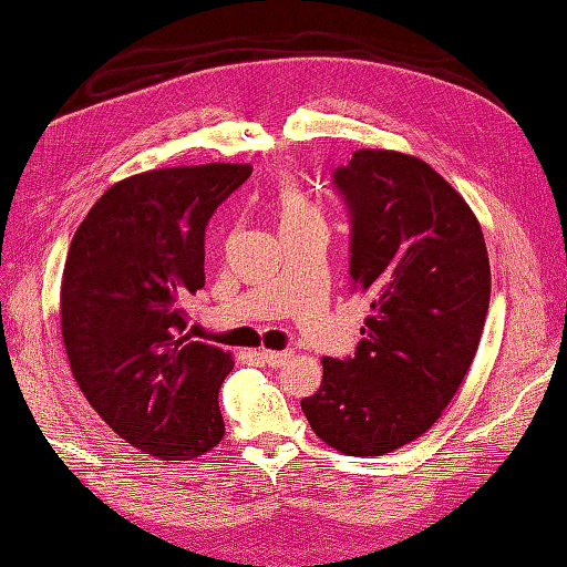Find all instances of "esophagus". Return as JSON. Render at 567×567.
Masks as SVG:
<instances>
[{
    "label": "esophagus",
    "mask_w": 567,
    "mask_h": 567,
    "mask_svg": "<svg viewBox=\"0 0 567 567\" xmlns=\"http://www.w3.org/2000/svg\"><path fill=\"white\" fill-rule=\"evenodd\" d=\"M261 362L269 364V367H284L288 360H291L293 352L291 350H281V352H271V350H261L259 352Z\"/></svg>",
    "instance_id": "esophagus-1"
}]
</instances>
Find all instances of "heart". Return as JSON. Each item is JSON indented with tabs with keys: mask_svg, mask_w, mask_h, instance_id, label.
Returning <instances> with one entry per match:
<instances>
[{
	"mask_svg": "<svg viewBox=\"0 0 567 567\" xmlns=\"http://www.w3.org/2000/svg\"><path fill=\"white\" fill-rule=\"evenodd\" d=\"M279 217H281V225L310 223V219H318V213L303 193L293 186H286L279 198Z\"/></svg>",
	"mask_w": 567,
	"mask_h": 567,
	"instance_id": "b5f03b06",
	"label": "heart"
}]
</instances>
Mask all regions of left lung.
<instances>
[{"label":"left lung","instance_id":"left-lung-1","mask_svg":"<svg viewBox=\"0 0 567 567\" xmlns=\"http://www.w3.org/2000/svg\"><path fill=\"white\" fill-rule=\"evenodd\" d=\"M332 183L369 316L354 354L326 357L300 409L340 453L384 455L429 431L465 379L489 308V257L470 205L421 158L360 148Z\"/></svg>","mask_w":567,"mask_h":567}]
</instances>
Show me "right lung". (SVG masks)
<instances>
[{
    "label": "right lung",
    "instance_id": "1",
    "mask_svg": "<svg viewBox=\"0 0 567 567\" xmlns=\"http://www.w3.org/2000/svg\"><path fill=\"white\" fill-rule=\"evenodd\" d=\"M247 164L146 171L114 183L78 227L61 284V326L90 406L126 443L190 460L225 435L217 391L233 354L186 332L205 286V227L249 178Z\"/></svg>",
    "mask_w": 567,
    "mask_h": 567
}]
</instances>
